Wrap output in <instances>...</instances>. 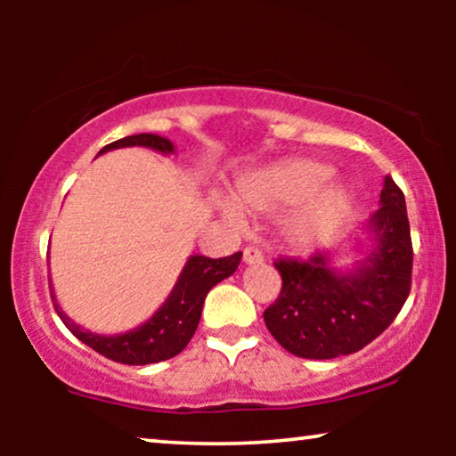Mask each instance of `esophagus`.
Listing matches in <instances>:
<instances>
[{"label":"esophagus","mask_w":456,"mask_h":456,"mask_svg":"<svg viewBox=\"0 0 456 456\" xmlns=\"http://www.w3.org/2000/svg\"><path fill=\"white\" fill-rule=\"evenodd\" d=\"M242 261H245L247 265H257L264 261V253H261L257 247H245V251H242Z\"/></svg>","instance_id":"esophagus-1"}]
</instances>
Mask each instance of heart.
<instances>
[{
    "instance_id": "obj_1",
    "label": "heart",
    "mask_w": 456,
    "mask_h": 456,
    "mask_svg": "<svg viewBox=\"0 0 456 456\" xmlns=\"http://www.w3.org/2000/svg\"><path fill=\"white\" fill-rule=\"evenodd\" d=\"M328 166L311 159H289L282 164L248 172L236 184V201L255 214H276L295 205L297 211L289 224V234L297 242H314L338 226L351 209V197L342 186H320L330 178ZM217 209L228 222L240 226L245 216L234 201L217 199Z\"/></svg>"
}]
</instances>
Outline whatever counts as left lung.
I'll use <instances>...</instances> for the list:
<instances>
[{
	"label": "left lung",
	"mask_w": 456,
	"mask_h": 456,
	"mask_svg": "<svg viewBox=\"0 0 456 456\" xmlns=\"http://www.w3.org/2000/svg\"><path fill=\"white\" fill-rule=\"evenodd\" d=\"M365 257L353 267L334 265L336 251L309 259H278V301L264 311L270 334L303 359H334L357 353L395 322L411 290L413 247L404 195L384 178L379 208L363 226Z\"/></svg>",
	"instance_id": "left-lung-1"
}]
</instances>
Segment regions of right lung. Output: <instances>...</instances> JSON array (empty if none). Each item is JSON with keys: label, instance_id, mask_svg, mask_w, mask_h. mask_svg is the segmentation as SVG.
Here are the masks:
<instances>
[{"label": "right lung", "instance_id": "obj_1", "mask_svg": "<svg viewBox=\"0 0 456 456\" xmlns=\"http://www.w3.org/2000/svg\"><path fill=\"white\" fill-rule=\"evenodd\" d=\"M122 147H147L164 155L174 153V142L170 139L151 133H141L110 142L99 151V155ZM240 251L220 259L205 257V255H191L172 292L161 303V307L145 323L124 334H97L78 326L77 322H72L61 311L52 290L53 307L58 311L60 320L64 322V326L80 342H85L86 346H91L93 351L103 354V357L124 365L159 363V361L176 357L189 345L199 326V320H201L205 297L217 282L232 276L240 264Z\"/></svg>", "mask_w": 456, "mask_h": 456}]
</instances>
